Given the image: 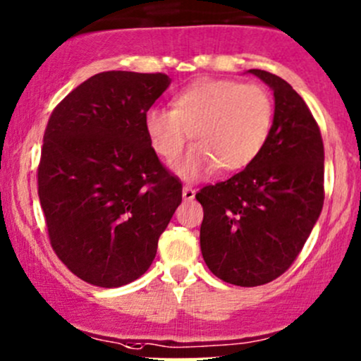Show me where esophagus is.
<instances>
[{"instance_id":"1","label":"esophagus","mask_w":361,"mask_h":361,"mask_svg":"<svg viewBox=\"0 0 361 361\" xmlns=\"http://www.w3.org/2000/svg\"><path fill=\"white\" fill-rule=\"evenodd\" d=\"M195 199V190H193L192 187H188V185H185L183 187V200H193Z\"/></svg>"}]
</instances>
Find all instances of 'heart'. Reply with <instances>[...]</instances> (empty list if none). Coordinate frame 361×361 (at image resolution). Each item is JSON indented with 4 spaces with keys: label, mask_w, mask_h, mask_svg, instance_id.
Masks as SVG:
<instances>
[{
    "label": "heart",
    "mask_w": 361,
    "mask_h": 361,
    "mask_svg": "<svg viewBox=\"0 0 361 361\" xmlns=\"http://www.w3.org/2000/svg\"><path fill=\"white\" fill-rule=\"evenodd\" d=\"M272 125V101L262 85L204 78L173 97V111L150 109L145 132L157 156L171 161L187 145L193 147L174 162L185 180H199L217 168L241 171L262 152Z\"/></svg>",
    "instance_id": "heart-1"
}]
</instances>
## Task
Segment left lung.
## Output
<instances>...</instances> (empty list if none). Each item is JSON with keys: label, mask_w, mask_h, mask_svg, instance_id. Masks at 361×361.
Listing matches in <instances>:
<instances>
[{"label": "left lung", "mask_w": 361, "mask_h": 361, "mask_svg": "<svg viewBox=\"0 0 361 361\" xmlns=\"http://www.w3.org/2000/svg\"><path fill=\"white\" fill-rule=\"evenodd\" d=\"M274 90V120L262 152L229 180L204 187L200 250L214 276L260 286L290 269L324 205V144L319 125L293 87L248 70Z\"/></svg>", "instance_id": "1"}]
</instances>
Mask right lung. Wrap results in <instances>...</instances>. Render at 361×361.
<instances>
[{
    "label": "right lung",
    "instance_id": "1",
    "mask_svg": "<svg viewBox=\"0 0 361 361\" xmlns=\"http://www.w3.org/2000/svg\"><path fill=\"white\" fill-rule=\"evenodd\" d=\"M164 73L102 71L51 113L37 169L51 247L85 283L118 288L144 274L181 204V183L145 132Z\"/></svg>",
    "mask_w": 361,
    "mask_h": 361
}]
</instances>
